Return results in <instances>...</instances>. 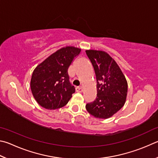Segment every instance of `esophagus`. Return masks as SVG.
<instances>
[{"label": "esophagus", "mask_w": 158, "mask_h": 158, "mask_svg": "<svg viewBox=\"0 0 158 158\" xmlns=\"http://www.w3.org/2000/svg\"><path fill=\"white\" fill-rule=\"evenodd\" d=\"M76 91L77 92H83V89L81 87H76Z\"/></svg>", "instance_id": "1"}]
</instances>
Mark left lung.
<instances>
[{
    "instance_id": "8db88e82",
    "label": "left lung",
    "mask_w": 158,
    "mask_h": 158,
    "mask_svg": "<svg viewBox=\"0 0 158 158\" xmlns=\"http://www.w3.org/2000/svg\"><path fill=\"white\" fill-rule=\"evenodd\" d=\"M86 54L94 69L97 94L93 102L87 103V112L98 118H107L125 104L128 83L117 62L101 51L87 50Z\"/></svg>"
}]
</instances>
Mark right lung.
<instances>
[{
	"instance_id": "add662e5",
	"label": "right lung",
	"mask_w": 158,
	"mask_h": 158,
	"mask_svg": "<svg viewBox=\"0 0 158 158\" xmlns=\"http://www.w3.org/2000/svg\"><path fill=\"white\" fill-rule=\"evenodd\" d=\"M81 51L73 46L64 47L35 68L30 87L41 107L55 110L67 104L75 92V87L69 81L68 69Z\"/></svg>"
}]
</instances>
